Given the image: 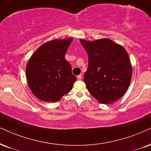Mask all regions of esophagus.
<instances>
[{"label":"esophagus","mask_w":151,"mask_h":151,"mask_svg":"<svg viewBox=\"0 0 151 151\" xmlns=\"http://www.w3.org/2000/svg\"><path fill=\"white\" fill-rule=\"evenodd\" d=\"M77 78H78V80H79V81H81V80L82 79V75H81H81L77 76Z\"/></svg>","instance_id":"obj_1"}]
</instances>
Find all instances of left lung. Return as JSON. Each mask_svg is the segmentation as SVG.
<instances>
[{
    "label": "left lung",
    "instance_id": "1",
    "mask_svg": "<svg viewBox=\"0 0 151 151\" xmlns=\"http://www.w3.org/2000/svg\"><path fill=\"white\" fill-rule=\"evenodd\" d=\"M80 41L88 55L84 81L89 92L101 104L117 101L127 90L132 75L127 51L109 38Z\"/></svg>",
    "mask_w": 151,
    "mask_h": 151
}]
</instances>
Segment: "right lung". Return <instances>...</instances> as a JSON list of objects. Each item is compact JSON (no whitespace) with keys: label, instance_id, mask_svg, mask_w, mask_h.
<instances>
[{"label":"right lung","instance_id":"add662e5","mask_svg":"<svg viewBox=\"0 0 151 151\" xmlns=\"http://www.w3.org/2000/svg\"><path fill=\"white\" fill-rule=\"evenodd\" d=\"M73 38L55 39L38 48L28 61L27 83L39 99L56 102L71 90L76 77L71 66L65 59Z\"/></svg>","mask_w":151,"mask_h":151}]
</instances>
